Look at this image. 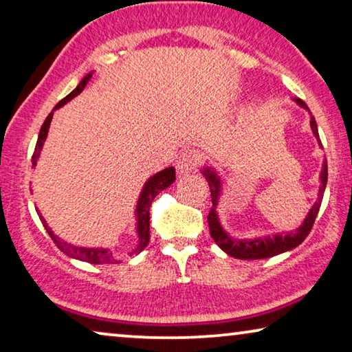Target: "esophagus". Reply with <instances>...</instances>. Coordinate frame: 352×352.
<instances>
[{
    "instance_id": "1",
    "label": "esophagus",
    "mask_w": 352,
    "mask_h": 352,
    "mask_svg": "<svg viewBox=\"0 0 352 352\" xmlns=\"http://www.w3.org/2000/svg\"><path fill=\"white\" fill-rule=\"evenodd\" d=\"M199 164V156L194 151H185L180 155V158L177 160V172L178 175H186L196 170Z\"/></svg>"
}]
</instances>
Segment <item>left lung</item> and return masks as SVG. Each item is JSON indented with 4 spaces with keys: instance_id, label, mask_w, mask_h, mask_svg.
Returning a JSON list of instances; mask_svg holds the SVG:
<instances>
[{
    "instance_id": "obj_1",
    "label": "left lung",
    "mask_w": 352,
    "mask_h": 352,
    "mask_svg": "<svg viewBox=\"0 0 352 352\" xmlns=\"http://www.w3.org/2000/svg\"><path fill=\"white\" fill-rule=\"evenodd\" d=\"M294 102L297 104L298 107L308 110L310 113V109L302 99H294ZM310 126L311 131L316 138L319 146L321 145V140H319V134H318V124L316 120L311 115L310 117ZM201 174L207 178L208 186H210V192H212V204L213 207L210 208L208 213V226H210V235L212 239L217 242V245L221 248L224 253L232 256L235 259H267L272 258V256L286 253V251H291L294 248H297L303 240L307 239V235L310 234L311 226L314 223V219L318 217L319 207H321L322 202V196L324 191H326V185H327V161H322V169L321 174H319V182H321V186H319L318 191V199L316 202L313 204V207L310 208V212L303 219V223L300 226L296 228L294 230H287V232H276L274 235H264V237H253V239H237L234 235H230L226 229L223 228L221 219H219L218 214V206L221 202L223 197V190H224V182L223 177L219 175V170L214 167L213 164H206L202 166Z\"/></svg>"
}]
</instances>
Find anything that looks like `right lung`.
Listing matches in <instances>:
<instances>
[{
  "label": "right lung",
  "mask_w": 352,
  "mask_h": 352,
  "mask_svg": "<svg viewBox=\"0 0 352 352\" xmlns=\"http://www.w3.org/2000/svg\"><path fill=\"white\" fill-rule=\"evenodd\" d=\"M91 76H93V71L88 72V74L83 77L80 82H78V85L74 88V90H72L65 99H61V101L56 104L54 112H55V110H58L60 107L65 106V104L69 102L71 99H74L76 96H78V94L83 91V88L87 87V83L90 82ZM54 112H50V115L45 118V122H44V124H42V128L39 131L38 142H36L33 158H31V162H33V169L36 166H38V160L41 156L42 146H44V142L47 139V134H49V128H50L52 118H54ZM174 182H175V169H174V167H167V169H162L161 172H156V174L151 175L148 180L144 183L142 190H140V194H139L138 204H135V210H134L138 245H135V248L133 250L131 256L139 254L140 251H142L145 246L148 245V242H150V207H151V202H153V199L158 196V194L162 190H166V188L170 186ZM36 212H38L41 221H42V224H44V228H45L47 232H49L52 240H54L56 246H58L63 253L69 256V258L83 261V262H90V264H115V262H120L118 259H115L113 251L110 248H104V246H77V245L65 242V240L60 239L58 235H56L54 230H52L49 224H47L44 217H42L41 210L36 208Z\"/></svg>",
  "instance_id": "right-lung-1"
}]
</instances>
